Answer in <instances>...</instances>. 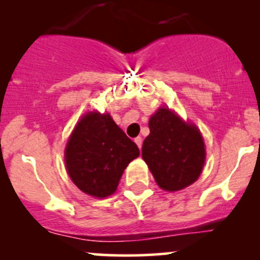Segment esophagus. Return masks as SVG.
I'll return each instance as SVG.
<instances>
[{"mask_svg": "<svg viewBox=\"0 0 260 260\" xmlns=\"http://www.w3.org/2000/svg\"><path fill=\"white\" fill-rule=\"evenodd\" d=\"M134 142H136V144L138 145V148H139V149L142 148V143H143V140H142V137H137V138L134 139Z\"/></svg>", "mask_w": 260, "mask_h": 260, "instance_id": "34e87169", "label": "esophagus"}]
</instances>
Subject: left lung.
<instances>
[{
	"instance_id": "1",
	"label": "left lung",
	"mask_w": 260,
	"mask_h": 260,
	"mask_svg": "<svg viewBox=\"0 0 260 260\" xmlns=\"http://www.w3.org/2000/svg\"><path fill=\"white\" fill-rule=\"evenodd\" d=\"M149 128L142 157L159 187L174 192L192 184L201 175L205 160L201 132L169 109L157 110L150 117Z\"/></svg>"
}]
</instances>
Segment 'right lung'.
Here are the masks:
<instances>
[{"mask_svg":"<svg viewBox=\"0 0 260 260\" xmlns=\"http://www.w3.org/2000/svg\"><path fill=\"white\" fill-rule=\"evenodd\" d=\"M139 149L109 113L83 116L67 143L68 175L80 190L98 198L111 196Z\"/></svg>","mask_w":260,"mask_h":260,"instance_id":"obj_1","label":"right lung"}]
</instances>
